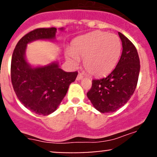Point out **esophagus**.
<instances>
[{"mask_svg":"<svg viewBox=\"0 0 157 157\" xmlns=\"http://www.w3.org/2000/svg\"><path fill=\"white\" fill-rule=\"evenodd\" d=\"M83 74H78V75H77V80H82V79H83Z\"/></svg>","mask_w":157,"mask_h":157,"instance_id":"1","label":"esophagus"}]
</instances>
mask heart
Segmentation results:
<instances>
[{"mask_svg": "<svg viewBox=\"0 0 157 157\" xmlns=\"http://www.w3.org/2000/svg\"><path fill=\"white\" fill-rule=\"evenodd\" d=\"M122 45L115 34L95 31L76 38L71 42V52L66 58L74 66L80 58L83 65L92 75L102 77L113 71L121 57Z\"/></svg>", "mask_w": 157, "mask_h": 157, "instance_id": "obj_1", "label": "heart"}]
</instances>
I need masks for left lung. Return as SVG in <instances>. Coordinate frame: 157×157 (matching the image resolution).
Returning <instances> with one entry per match:
<instances>
[{"mask_svg": "<svg viewBox=\"0 0 157 157\" xmlns=\"http://www.w3.org/2000/svg\"><path fill=\"white\" fill-rule=\"evenodd\" d=\"M122 53L115 68L106 77L93 80L86 93L94 108L102 113L113 112L125 105L137 86L140 59L135 46L122 33Z\"/></svg>", "mask_w": 157, "mask_h": 157, "instance_id": "left-lung-1", "label": "left lung"}]
</instances>
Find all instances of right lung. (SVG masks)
Instances as JSON below:
<instances>
[{
  "label": "right lung",
  "mask_w": 157,
  "mask_h": 157,
  "mask_svg": "<svg viewBox=\"0 0 157 157\" xmlns=\"http://www.w3.org/2000/svg\"><path fill=\"white\" fill-rule=\"evenodd\" d=\"M56 32L55 27L33 30L17 42L13 52L10 67L13 87L21 103L38 115H48L56 110L78 74L77 71L65 72L60 68L58 61L32 67L26 61L27 44L36 40H54Z\"/></svg>",
  "instance_id": "right-lung-1"
}]
</instances>
